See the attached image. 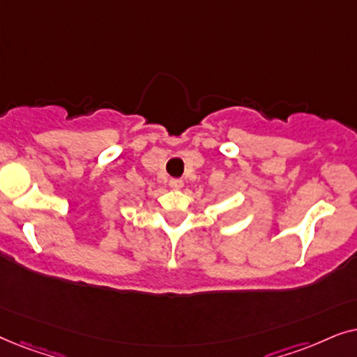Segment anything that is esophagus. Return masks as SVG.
Instances as JSON below:
<instances>
[{"label": "esophagus", "mask_w": 357, "mask_h": 357, "mask_svg": "<svg viewBox=\"0 0 357 357\" xmlns=\"http://www.w3.org/2000/svg\"><path fill=\"white\" fill-rule=\"evenodd\" d=\"M169 186L173 189H181L184 186V183L181 179H169Z\"/></svg>", "instance_id": "34e87169"}]
</instances>
